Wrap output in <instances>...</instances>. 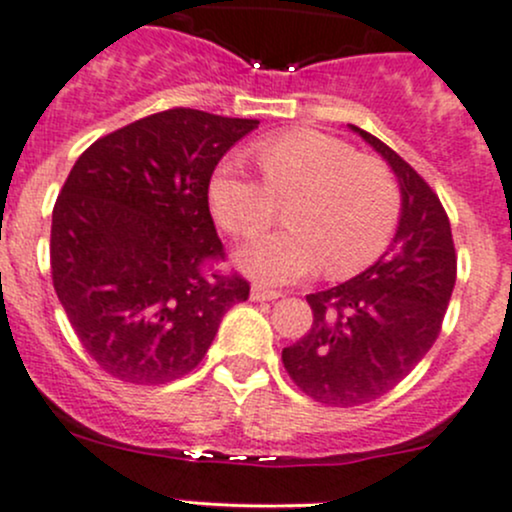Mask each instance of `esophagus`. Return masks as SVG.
Listing matches in <instances>:
<instances>
[{
  "label": "esophagus",
  "mask_w": 512,
  "mask_h": 512,
  "mask_svg": "<svg viewBox=\"0 0 512 512\" xmlns=\"http://www.w3.org/2000/svg\"><path fill=\"white\" fill-rule=\"evenodd\" d=\"M282 294L277 292V289H267V287H260V284H255V287L250 289V299L252 301H272V299H279Z\"/></svg>",
  "instance_id": "1"
}]
</instances>
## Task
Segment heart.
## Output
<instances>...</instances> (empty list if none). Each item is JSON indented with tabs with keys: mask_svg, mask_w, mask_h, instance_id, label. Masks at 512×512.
<instances>
[{
	"mask_svg": "<svg viewBox=\"0 0 512 512\" xmlns=\"http://www.w3.org/2000/svg\"><path fill=\"white\" fill-rule=\"evenodd\" d=\"M260 176L238 157L215 169L208 201L220 228L255 238L289 201L292 228L240 250L242 270L265 282H292L324 265L328 277H351L390 245L402 213V191L390 166L351 142L316 129L272 134L255 144Z\"/></svg>",
	"mask_w": 512,
	"mask_h": 512,
	"instance_id": "1",
	"label": "heart"
}]
</instances>
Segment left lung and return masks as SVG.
Segmentation results:
<instances>
[{
    "label": "left lung",
    "instance_id": "left-lung-1",
    "mask_svg": "<svg viewBox=\"0 0 512 512\" xmlns=\"http://www.w3.org/2000/svg\"><path fill=\"white\" fill-rule=\"evenodd\" d=\"M353 129L400 179L402 215L373 267L306 297L311 328L282 351L294 385L331 407L365 405L402 383L439 338L456 282L449 215L434 188L385 142Z\"/></svg>",
    "mask_w": 512,
    "mask_h": 512
}]
</instances>
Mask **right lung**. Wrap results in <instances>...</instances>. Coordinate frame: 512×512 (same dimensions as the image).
I'll return each instance as SVG.
<instances>
[{
	"label": "right lung",
	"mask_w": 512,
	"mask_h": 512,
	"mask_svg": "<svg viewBox=\"0 0 512 512\" xmlns=\"http://www.w3.org/2000/svg\"><path fill=\"white\" fill-rule=\"evenodd\" d=\"M260 122L171 107L90 144L53 206L51 279L85 353L112 378L164 385L250 297L208 208L223 154Z\"/></svg>",
	"instance_id": "right-lung-1"
}]
</instances>
